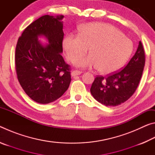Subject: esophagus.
Returning a JSON list of instances; mask_svg holds the SVG:
<instances>
[{"label":"esophagus","instance_id":"obj_1","mask_svg":"<svg viewBox=\"0 0 155 155\" xmlns=\"http://www.w3.org/2000/svg\"><path fill=\"white\" fill-rule=\"evenodd\" d=\"M82 72L79 71V70H73L71 73V75L72 77H75V76H77V75H80Z\"/></svg>","mask_w":155,"mask_h":155}]
</instances>
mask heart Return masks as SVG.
<instances>
[{"mask_svg": "<svg viewBox=\"0 0 155 155\" xmlns=\"http://www.w3.org/2000/svg\"><path fill=\"white\" fill-rule=\"evenodd\" d=\"M78 35L68 34L63 47L70 61L84 54L90 48L91 54L76 60L77 67L98 68L100 72L109 74L120 69L133 52V43L117 28L103 22L81 26Z\"/></svg>", "mask_w": 155, "mask_h": 155, "instance_id": "b5f03b06", "label": "heart"}]
</instances>
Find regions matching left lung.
<instances>
[{"instance_id": "left-lung-1", "label": "left lung", "mask_w": 155, "mask_h": 155, "mask_svg": "<svg viewBox=\"0 0 155 155\" xmlns=\"http://www.w3.org/2000/svg\"><path fill=\"white\" fill-rule=\"evenodd\" d=\"M145 65V53L141 41L135 54L124 69L107 77L97 76L91 85V95L107 107H115L132 96L140 83Z\"/></svg>"}]
</instances>
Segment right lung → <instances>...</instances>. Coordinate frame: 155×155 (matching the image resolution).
<instances>
[{
	"label": "right lung",
	"mask_w": 155,
	"mask_h": 155,
	"mask_svg": "<svg viewBox=\"0 0 155 155\" xmlns=\"http://www.w3.org/2000/svg\"><path fill=\"white\" fill-rule=\"evenodd\" d=\"M64 15H45L23 31L15 48V64L18 81L36 103L48 104L59 98L69 87L70 65L61 56ZM44 36L49 44L38 40Z\"/></svg>",
	"instance_id": "add662e5"
}]
</instances>
